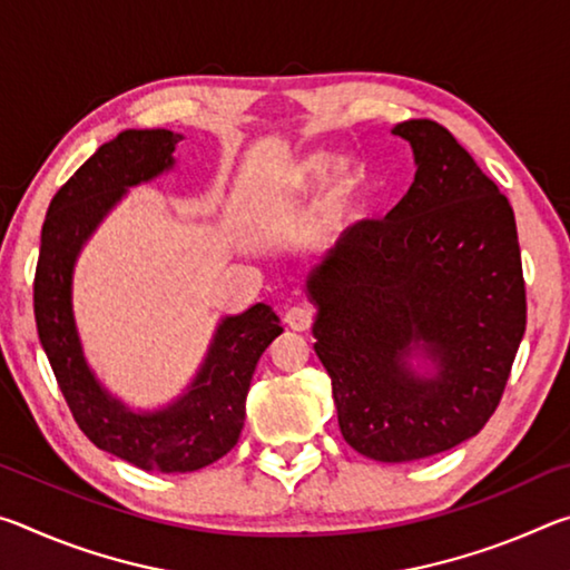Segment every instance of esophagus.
<instances>
[{
  "label": "esophagus",
  "instance_id": "1",
  "mask_svg": "<svg viewBox=\"0 0 570 570\" xmlns=\"http://www.w3.org/2000/svg\"><path fill=\"white\" fill-rule=\"evenodd\" d=\"M314 320H316V308L308 306V304H296V306L288 308L286 316H284L286 326H288V330H294V332L312 330Z\"/></svg>",
  "mask_w": 570,
  "mask_h": 570
}]
</instances>
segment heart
I'll return each instance as SVG.
<instances>
[{
    "label": "heart",
    "mask_w": 570,
    "mask_h": 570,
    "mask_svg": "<svg viewBox=\"0 0 570 570\" xmlns=\"http://www.w3.org/2000/svg\"><path fill=\"white\" fill-rule=\"evenodd\" d=\"M342 167L344 160L332 156V153H314V156L298 163L292 170V178H288V190L294 196H314L326 185L331 186L320 200V210H316L320 226L326 230L340 228L350 218L356 188H360V176L350 168L342 171Z\"/></svg>",
    "instance_id": "obj_1"
}]
</instances>
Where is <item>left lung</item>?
I'll list each match as a JSON object with an SVG mask.
<instances>
[{
  "instance_id": "8db88e82",
  "label": "left lung",
  "mask_w": 570,
  "mask_h": 570,
  "mask_svg": "<svg viewBox=\"0 0 570 570\" xmlns=\"http://www.w3.org/2000/svg\"><path fill=\"white\" fill-rule=\"evenodd\" d=\"M417 173L380 220L346 228L308 276L316 356L332 377L346 445L380 462L438 455L493 417L525 334L515 216L435 120H407ZM414 345L435 379L406 366Z\"/></svg>"
}]
</instances>
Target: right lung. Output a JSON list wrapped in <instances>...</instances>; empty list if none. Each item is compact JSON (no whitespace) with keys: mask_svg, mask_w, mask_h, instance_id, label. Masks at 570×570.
Here are the masks:
<instances>
[{"mask_svg":"<svg viewBox=\"0 0 570 570\" xmlns=\"http://www.w3.org/2000/svg\"><path fill=\"white\" fill-rule=\"evenodd\" d=\"M178 140L170 130H125L95 150L47 208L35 272L37 334L75 422L100 450L150 472H193L236 448L256 362L284 332L266 304L226 316L190 390L153 414L125 410L85 364L70 302L75 258L125 188L173 166Z\"/></svg>","mask_w":570,"mask_h":570,"instance_id":"obj_1","label":"right lung"}]
</instances>
